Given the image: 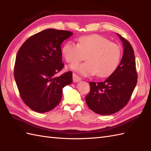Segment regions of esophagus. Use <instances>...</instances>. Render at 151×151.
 Wrapping results in <instances>:
<instances>
[{
	"label": "esophagus",
	"instance_id": "1",
	"mask_svg": "<svg viewBox=\"0 0 151 151\" xmlns=\"http://www.w3.org/2000/svg\"><path fill=\"white\" fill-rule=\"evenodd\" d=\"M73 82H78L81 81V78H80L78 75H76L75 73L73 74Z\"/></svg>",
	"mask_w": 151,
	"mask_h": 151
}]
</instances>
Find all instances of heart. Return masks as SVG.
Returning a JSON list of instances; mask_svg holds the SVG:
<instances>
[{
  "mask_svg": "<svg viewBox=\"0 0 151 151\" xmlns=\"http://www.w3.org/2000/svg\"><path fill=\"white\" fill-rule=\"evenodd\" d=\"M65 61L70 64L83 60L87 62L71 65V69L83 76L97 74L99 77L111 75L119 65L121 58V49L117 44L98 34L80 37L77 44L67 41L62 48Z\"/></svg>",
  "mask_w": 151,
  "mask_h": 151,
  "instance_id": "heart-1",
  "label": "heart"
}]
</instances>
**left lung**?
Returning a JSON list of instances; mask_svg holds the SVG:
<instances>
[{"label":"left lung","instance_id":"8db88e82","mask_svg":"<svg viewBox=\"0 0 151 151\" xmlns=\"http://www.w3.org/2000/svg\"><path fill=\"white\" fill-rule=\"evenodd\" d=\"M117 34L123 42L124 52L116 70L104 82H90V92L86 102L98 114L108 115L121 110L129 102L137 81L135 56L130 43Z\"/></svg>","mask_w":151,"mask_h":151}]
</instances>
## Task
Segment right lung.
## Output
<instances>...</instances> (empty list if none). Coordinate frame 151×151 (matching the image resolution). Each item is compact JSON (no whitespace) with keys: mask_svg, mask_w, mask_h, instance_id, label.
Returning <instances> with one entry per match:
<instances>
[{"mask_svg":"<svg viewBox=\"0 0 151 151\" xmlns=\"http://www.w3.org/2000/svg\"><path fill=\"white\" fill-rule=\"evenodd\" d=\"M72 35L49 28L30 37L18 50L14 78L22 100L31 110H52L62 99L63 88L72 83L71 71L54 76L64 67L61 44Z\"/></svg>","mask_w":151,"mask_h":151,"instance_id":"right-lung-1","label":"right lung"}]
</instances>
